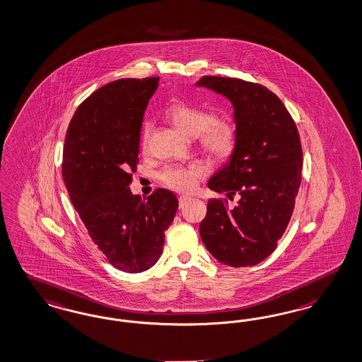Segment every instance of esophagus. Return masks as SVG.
<instances>
[{"label": "esophagus", "mask_w": 362, "mask_h": 362, "mask_svg": "<svg viewBox=\"0 0 362 362\" xmlns=\"http://www.w3.org/2000/svg\"><path fill=\"white\" fill-rule=\"evenodd\" d=\"M189 200H191V198L187 197V195H183V197H180V198H179V207H180V209H183V207L187 204Z\"/></svg>", "instance_id": "1"}]
</instances>
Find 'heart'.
<instances>
[{
	"mask_svg": "<svg viewBox=\"0 0 362 362\" xmlns=\"http://www.w3.org/2000/svg\"><path fill=\"white\" fill-rule=\"evenodd\" d=\"M170 122L185 135L195 137L200 148L218 160L228 159L237 150L238 135L235 127L228 120L216 117L215 112L195 104L177 101L167 111ZM150 123L141 128V144H147ZM206 174L200 164H173L163 168L159 179L164 186L177 192H189Z\"/></svg>",
	"mask_w": 362,
	"mask_h": 362,
	"instance_id": "b5f03b06",
	"label": "heart"
}]
</instances>
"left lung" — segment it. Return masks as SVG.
I'll return each instance as SVG.
<instances>
[{"label":"left lung","instance_id":"obj_1","mask_svg":"<svg viewBox=\"0 0 362 362\" xmlns=\"http://www.w3.org/2000/svg\"><path fill=\"white\" fill-rule=\"evenodd\" d=\"M197 86L234 105L237 150L209 187L240 197L231 210L226 199L209 200L200 237L219 262L254 266L274 251L294 211L303 164L298 129L285 104L261 84L203 76Z\"/></svg>","mask_w":362,"mask_h":362}]
</instances>
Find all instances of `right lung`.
<instances>
[{
    "label": "right lung",
    "instance_id": "1",
    "mask_svg": "<svg viewBox=\"0 0 362 362\" xmlns=\"http://www.w3.org/2000/svg\"><path fill=\"white\" fill-rule=\"evenodd\" d=\"M158 84L159 77L120 78L99 88L77 107L64 144L63 179L72 204L108 262L125 273L158 262L179 206L165 188L141 199L128 187L143 115Z\"/></svg>",
    "mask_w": 362,
    "mask_h": 362
}]
</instances>
